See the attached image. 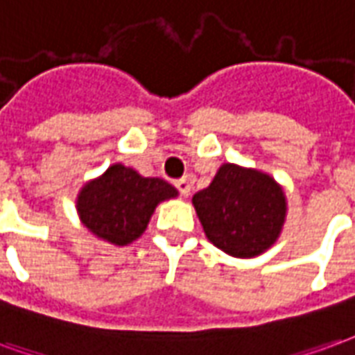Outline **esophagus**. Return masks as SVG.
Segmentation results:
<instances>
[{
    "label": "esophagus",
    "instance_id": "1",
    "mask_svg": "<svg viewBox=\"0 0 355 355\" xmlns=\"http://www.w3.org/2000/svg\"><path fill=\"white\" fill-rule=\"evenodd\" d=\"M175 189L180 191L181 196H189V193H191V180H187V178H181V180L174 181Z\"/></svg>",
    "mask_w": 355,
    "mask_h": 355
}]
</instances>
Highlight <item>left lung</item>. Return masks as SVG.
Returning <instances> with one entry per match:
<instances>
[{"label": "left lung", "mask_w": 355, "mask_h": 355, "mask_svg": "<svg viewBox=\"0 0 355 355\" xmlns=\"http://www.w3.org/2000/svg\"><path fill=\"white\" fill-rule=\"evenodd\" d=\"M193 204L209 242L232 257H255L268 250L286 217L280 185L270 175L234 164L219 168Z\"/></svg>", "instance_id": "obj_1"}]
</instances>
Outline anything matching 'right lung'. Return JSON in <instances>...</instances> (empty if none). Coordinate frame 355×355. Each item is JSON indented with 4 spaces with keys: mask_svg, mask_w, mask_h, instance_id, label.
I'll return each mask as SVG.
<instances>
[{
    "mask_svg": "<svg viewBox=\"0 0 355 355\" xmlns=\"http://www.w3.org/2000/svg\"><path fill=\"white\" fill-rule=\"evenodd\" d=\"M175 195L178 191L166 181L113 164L100 180L85 185L77 209L85 227L96 236L126 245L146 231L155 206Z\"/></svg>",
    "mask_w": 355,
    "mask_h": 355,
    "instance_id": "add662e5",
    "label": "right lung"
}]
</instances>
